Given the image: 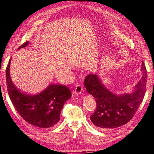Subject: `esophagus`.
<instances>
[{
  "instance_id": "1",
  "label": "esophagus",
  "mask_w": 154,
  "mask_h": 154,
  "mask_svg": "<svg viewBox=\"0 0 154 154\" xmlns=\"http://www.w3.org/2000/svg\"><path fill=\"white\" fill-rule=\"evenodd\" d=\"M82 91H83V87L80 85H77L75 88V91H74V93L76 95L78 96V95L81 94L82 93Z\"/></svg>"
}]
</instances>
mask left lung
Segmentation results:
<instances>
[{
    "instance_id": "8db88e82",
    "label": "left lung",
    "mask_w": 154,
    "mask_h": 154,
    "mask_svg": "<svg viewBox=\"0 0 154 154\" xmlns=\"http://www.w3.org/2000/svg\"><path fill=\"white\" fill-rule=\"evenodd\" d=\"M143 76L130 92L115 94L107 88L100 75L89 74L84 81L85 87L95 98L97 106L91 116L92 123L100 129L115 128L130 122L141 105L146 91L147 72L143 62Z\"/></svg>"
}]
</instances>
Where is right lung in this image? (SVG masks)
<instances>
[{"mask_svg":"<svg viewBox=\"0 0 154 154\" xmlns=\"http://www.w3.org/2000/svg\"><path fill=\"white\" fill-rule=\"evenodd\" d=\"M29 44L26 42L18 50ZM10 60L6 69V82L9 96L21 117L28 123L40 128L53 127L60 119V114L65 102L71 97L66 86L49 84L41 92L27 94L20 92L13 83L10 76Z\"/></svg>","mask_w":154,"mask_h":154,"instance_id":"obj_1","label":"right lung"}]
</instances>
